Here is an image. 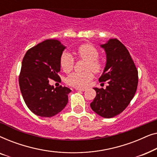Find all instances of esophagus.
I'll list each match as a JSON object with an SVG mask.
<instances>
[{
	"mask_svg": "<svg viewBox=\"0 0 157 157\" xmlns=\"http://www.w3.org/2000/svg\"><path fill=\"white\" fill-rule=\"evenodd\" d=\"M75 89L77 90V91H86L85 89H82V88H76Z\"/></svg>",
	"mask_w": 157,
	"mask_h": 157,
	"instance_id": "34e87169",
	"label": "esophagus"
}]
</instances>
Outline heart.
Instances as JSON below:
<instances>
[{
    "mask_svg": "<svg viewBox=\"0 0 157 157\" xmlns=\"http://www.w3.org/2000/svg\"><path fill=\"white\" fill-rule=\"evenodd\" d=\"M77 56L80 59L87 61L86 69H91L92 71L98 74L103 69V63L98 59L99 52L95 46L91 44H83L77 50ZM74 61L71 55L64 52L60 59V66L64 72L68 73L73 69ZM93 78V74L91 71L83 73H73L66 79L67 84L74 87H84Z\"/></svg>",
    "mask_w": 157,
    "mask_h": 157,
    "instance_id": "heart-1",
    "label": "heart"
}]
</instances>
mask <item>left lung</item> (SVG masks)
<instances>
[{"label":"left lung","instance_id":"1","mask_svg":"<svg viewBox=\"0 0 157 157\" xmlns=\"http://www.w3.org/2000/svg\"><path fill=\"white\" fill-rule=\"evenodd\" d=\"M106 54V63L98 81H107L106 89L94 88L96 96L90 106L104 118H112L121 113L136 91L138 71L126 46L117 38L101 45Z\"/></svg>","mask_w":157,"mask_h":157}]
</instances>
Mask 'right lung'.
Instances as JSON below:
<instances>
[{"label":"right lung","mask_w":157,"mask_h":157,"mask_svg":"<svg viewBox=\"0 0 157 157\" xmlns=\"http://www.w3.org/2000/svg\"><path fill=\"white\" fill-rule=\"evenodd\" d=\"M65 48L59 40L48 39L28 50L23 59L19 75L21 92L28 108L39 117H53L68 103L71 90L49 84V79H61L58 73Z\"/></svg>","instance_id":"1"}]
</instances>
